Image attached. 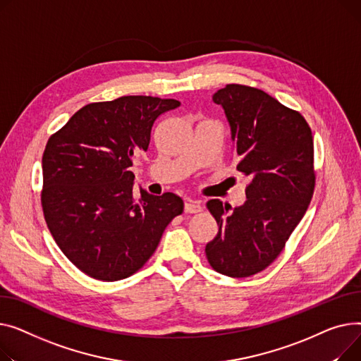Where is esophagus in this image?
I'll return each mask as SVG.
<instances>
[{"instance_id": "esophagus-1", "label": "esophagus", "mask_w": 361, "mask_h": 361, "mask_svg": "<svg viewBox=\"0 0 361 361\" xmlns=\"http://www.w3.org/2000/svg\"><path fill=\"white\" fill-rule=\"evenodd\" d=\"M185 211L189 214H197V213H201L202 211V207L198 201H192V200H188L185 202Z\"/></svg>"}]
</instances>
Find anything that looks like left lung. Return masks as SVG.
<instances>
[{
    "instance_id": "1",
    "label": "left lung",
    "mask_w": 361,
    "mask_h": 361,
    "mask_svg": "<svg viewBox=\"0 0 361 361\" xmlns=\"http://www.w3.org/2000/svg\"><path fill=\"white\" fill-rule=\"evenodd\" d=\"M213 100L230 123L238 171L250 180L233 213L219 200L207 202L219 233L205 255L217 272L245 279L277 259L306 213L316 182L313 135L300 112L259 89L227 84Z\"/></svg>"
}]
</instances>
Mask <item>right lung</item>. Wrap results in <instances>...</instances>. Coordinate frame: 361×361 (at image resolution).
<instances>
[{
    "instance_id": "1",
    "label": "right lung",
    "mask_w": 361,
    "mask_h": 361,
    "mask_svg": "<svg viewBox=\"0 0 361 361\" xmlns=\"http://www.w3.org/2000/svg\"><path fill=\"white\" fill-rule=\"evenodd\" d=\"M175 99L122 96L89 103L52 134L42 157V209L59 249L100 281L130 277L183 213L180 197L133 192V157L147 152L156 119Z\"/></svg>"
}]
</instances>
